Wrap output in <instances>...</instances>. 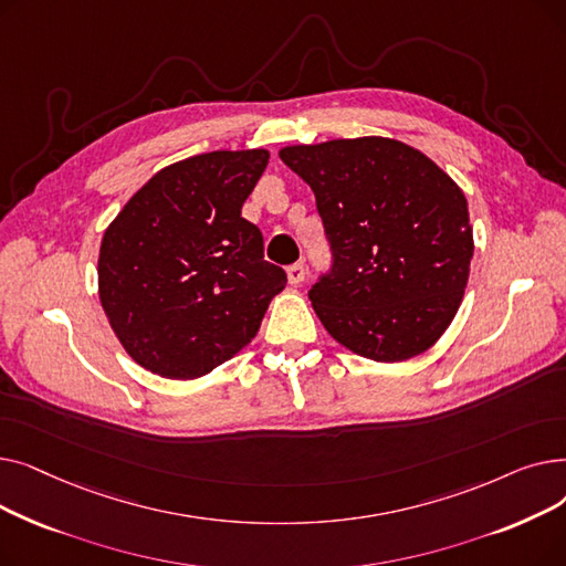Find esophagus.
<instances>
[{"label":"esophagus","instance_id":"obj_1","mask_svg":"<svg viewBox=\"0 0 566 566\" xmlns=\"http://www.w3.org/2000/svg\"><path fill=\"white\" fill-rule=\"evenodd\" d=\"M305 275H307V268L303 263H293L286 268V277H289V284H301L305 282Z\"/></svg>","mask_w":566,"mask_h":566}]
</instances>
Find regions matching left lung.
<instances>
[{"label":"left lung","mask_w":566,"mask_h":566,"mask_svg":"<svg viewBox=\"0 0 566 566\" xmlns=\"http://www.w3.org/2000/svg\"><path fill=\"white\" fill-rule=\"evenodd\" d=\"M314 190L333 265L310 301L342 346L376 363L431 348L459 312L474 252L463 190L390 137L284 146Z\"/></svg>","instance_id":"1"}]
</instances>
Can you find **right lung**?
<instances>
[{
    "label": "right lung",
    "instance_id": "1",
    "mask_svg": "<svg viewBox=\"0 0 566 566\" xmlns=\"http://www.w3.org/2000/svg\"><path fill=\"white\" fill-rule=\"evenodd\" d=\"M271 154L211 151L148 178L105 229L98 295L130 358L199 378L248 346L286 284L241 208Z\"/></svg>",
    "mask_w": 566,
    "mask_h": 566
}]
</instances>
